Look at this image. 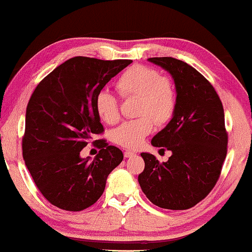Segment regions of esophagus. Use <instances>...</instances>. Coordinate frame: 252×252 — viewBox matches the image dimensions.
Returning <instances> with one entry per match:
<instances>
[{
    "mask_svg": "<svg viewBox=\"0 0 252 252\" xmlns=\"http://www.w3.org/2000/svg\"><path fill=\"white\" fill-rule=\"evenodd\" d=\"M134 155H135V154H134L133 151L127 150V151H125V154H124V156H125V158H130L132 156H134Z\"/></svg>",
    "mask_w": 252,
    "mask_h": 252,
    "instance_id": "esophagus-1",
    "label": "esophagus"
}]
</instances>
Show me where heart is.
Wrapping results in <instances>:
<instances>
[{
  "instance_id": "1",
  "label": "heart",
  "mask_w": 252,
  "mask_h": 252,
  "mask_svg": "<svg viewBox=\"0 0 252 252\" xmlns=\"http://www.w3.org/2000/svg\"><path fill=\"white\" fill-rule=\"evenodd\" d=\"M117 89L124 97H137L139 119L124 123L113 132V140L120 146L136 149L157 125L166 124L173 116L177 94L170 79L161 77L155 68L134 65L117 81ZM99 118L108 124L119 120L117 97L109 91H101L95 98Z\"/></svg>"
}]
</instances>
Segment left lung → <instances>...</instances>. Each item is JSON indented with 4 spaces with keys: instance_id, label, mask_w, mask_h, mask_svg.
<instances>
[{
    "instance_id": "8db88e82",
    "label": "left lung",
    "mask_w": 252,
    "mask_h": 252,
    "mask_svg": "<svg viewBox=\"0 0 252 252\" xmlns=\"http://www.w3.org/2000/svg\"><path fill=\"white\" fill-rule=\"evenodd\" d=\"M173 78L177 104L170 123L151 140L172 151L167 161L142 153L140 187L161 209L187 210L205 198L217 184L227 154L222 103L197 70L173 57L148 60ZM164 150V149H163Z\"/></svg>"
}]
</instances>
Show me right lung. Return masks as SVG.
Segmentation results:
<instances>
[{
	"label": "right lung",
	"instance_id": "right-lung-1",
	"mask_svg": "<svg viewBox=\"0 0 252 252\" xmlns=\"http://www.w3.org/2000/svg\"><path fill=\"white\" fill-rule=\"evenodd\" d=\"M130 60L73 57L50 72L26 108L23 157L46 199L66 211H81L104 191L106 179L124 155L104 140L94 159L80 151L103 132L95 98Z\"/></svg>",
	"mask_w": 252,
	"mask_h": 252
}]
</instances>
